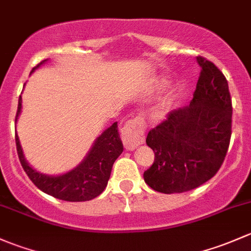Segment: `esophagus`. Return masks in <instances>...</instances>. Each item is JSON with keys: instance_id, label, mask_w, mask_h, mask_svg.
Segmentation results:
<instances>
[{"instance_id": "34e87169", "label": "esophagus", "mask_w": 251, "mask_h": 251, "mask_svg": "<svg viewBox=\"0 0 251 251\" xmlns=\"http://www.w3.org/2000/svg\"><path fill=\"white\" fill-rule=\"evenodd\" d=\"M144 128L146 126L141 118L132 119L126 123L123 127L124 147L126 150L132 151L144 141Z\"/></svg>"}]
</instances>
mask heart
Returning <instances> with one entry per match:
<instances>
[{"label": "heart", "instance_id": "obj_1", "mask_svg": "<svg viewBox=\"0 0 251 251\" xmlns=\"http://www.w3.org/2000/svg\"><path fill=\"white\" fill-rule=\"evenodd\" d=\"M166 79L162 78L161 75H154V77L147 79L143 83L141 88V94L143 96H151V95L159 92L161 89L165 88L166 85ZM173 104V100L171 96H165L161 99V101L155 105V108L152 109V119L154 120H161L168 114V112L171 110Z\"/></svg>", "mask_w": 251, "mask_h": 251}]
</instances>
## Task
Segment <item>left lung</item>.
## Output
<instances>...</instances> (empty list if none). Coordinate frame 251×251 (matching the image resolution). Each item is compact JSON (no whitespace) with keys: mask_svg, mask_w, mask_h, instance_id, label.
I'll use <instances>...</instances> for the list:
<instances>
[{"mask_svg":"<svg viewBox=\"0 0 251 251\" xmlns=\"http://www.w3.org/2000/svg\"><path fill=\"white\" fill-rule=\"evenodd\" d=\"M201 75L191 102L173 110L147 136L155 161L144 181L162 194H181L215 176L231 139L232 103L225 75L199 56Z\"/></svg>","mask_w":251,"mask_h":251,"instance_id":"8db88e82","label":"left lung"}]
</instances>
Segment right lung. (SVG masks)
I'll return each instance as SVG.
<instances>
[{
  "instance_id": "add662e5",
  "label": "right lung",
  "mask_w": 251,
  "mask_h": 251,
  "mask_svg": "<svg viewBox=\"0 0 251 251\" xmlns=\"http://www.w3.org/2000/svg\"><path fill=\"white\" fill-rule=\"evenodd\" d=\"M46 62L48 59L37 65L31 73ZM21 108L23 99L20 96L15 124L21 114ZM15 143L21 166L37 188L55 199L68 202L90 201L101 195L109 180L113 163L124 150L118 133V123H114L95 139L88 154L75 168L62 174L50 176L37 171L26 161L18 133H15Z\"/></svg>"
}]
</instances>
